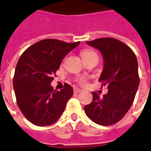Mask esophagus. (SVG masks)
<instances>
[{
  "mask_svg": "<svg viewBox=\"0 0 151 151\" xmlns=\"http://www.w3.org/2000/svg\"><path fill=\"white\" fill-rule=\"evenodd\" d=\"M81 91H82V90H81L80 88H73V92H74V94H78V93L81 92Z\"/></svg>",
  "mask_w": 151,
  "mask_h": 151,
  "instance_id": "34e87169",
  "label": "esophagus"
}]
</instances>
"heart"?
<instances>
[{
    "mask_svg": "<svg viewBox=\"0 0 151 151\" xmlns=\"http://www.w3.org/2000/svg\"><path fill=\"white\" fill-rule=\"evenodd\" d=\"M96 54L94 51H91V50H84L82 52V57H86V56H91V55ZM79 84H81V85H84L86 84V81L84 79V78H81V79L79 80Z\"/></svg>",
    "mask_w": 151,
    "mask_h": 151,
    "instance_id": "obj_1",
    "label": "heart"
}]
</instances>
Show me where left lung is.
I'll return each instance as SVG.
<instances>
[{"label":"left lung","instance_id":"1","mask_svg":"<svg viewBox=\"0 0 151 151\" xmlns=\"http://www.w3.org/2000/svg\"><path fill=\"white\" fill-rule=\"evenodd\" d=\"M101 52L104 65L99 81L107 86L108 93L100 98L93 91L91 103L84 111L93 122L110 126L123 118L133 104L139 84L138 62L130 48L112 38H101L87 42Z\"/></svg>","mask_w":151,"mask_h":151}]
</instances>
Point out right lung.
Masks as SVG:
<instances>
[{"label": "right lung", "mask_w": 151, "mask_h": 151, "mask_svg": "<svg viewBox=\"0 0 151 151\" xmlns=\"http://www.w3.org/2000/svg\"><path fill=\"white\" fill-rule=\"evenodd\" d=\"M79 44L41 40L28 48L18 60L13 79L16 100L24 117L35 126L46 127L56 122L73 96L69 84L56 91L50 84L65 56Z\"/></svg>", "instance_id": "right-lung-1"}]
</instances>
